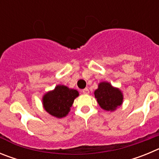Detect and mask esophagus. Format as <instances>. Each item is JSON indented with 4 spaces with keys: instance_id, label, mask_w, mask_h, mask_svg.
Returning a JSON list of instances; mask_svg holds the SVG:
<instances>
[{
    "instance_id": "1",
    "label": "esophagus",
    "mask_w": 159,
    "mask_h": 159,
    "mask_svg": "<svg viewBox=\"0 0 159 159\" xmlns=\"http://www.w3.org/2000/svg\"><path fill=\"white\" fill-rule=\"evenodd\" d=\"M82 92L84 94H89V90L88 88H84V90H82Z\"/></svg>"
}]
</instances>
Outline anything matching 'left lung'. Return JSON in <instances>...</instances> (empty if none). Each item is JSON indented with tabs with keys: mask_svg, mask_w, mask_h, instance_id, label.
Segmentation results:
<instances>
[{
	"mask_svg": "<svg viewBox=\"0 0 159 159\" xmlns=\"http://www.w3.org/2000/svg\"><path fill=\"white\" fill-rule=\"evenodd\" d=\"M97 102L102 109L113 111L123 103V95L119 88H114L110 83L101 82L94 92Z\"/></svg>",
	"mask_w": 159,
	"mask_h": 159,
	"instance_id": "8db88e82",
	"label": "left lung"
}]
</instances>
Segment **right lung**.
Segmentation results:
<instances>
[{
	"label": "right lung",
	"mask_w": 159,
	"mask_h": 159,
	"mask_svg": "<svg viewBox=\"0 0 159 159\" xmlns=\"http://www.w3.org/2000/svg\"><path fill=\"white\" fill-rule=\"evenodd\" d=\"M77 96H79V92L76 90L68 88L64 85H57L54 90L47 92L43 96V108L54 117L59 119L65 117Z\"/></svg>",
	"instance_id": "obj_1"
}]
</instances>
